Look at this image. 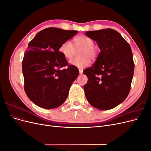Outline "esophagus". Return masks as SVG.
Instances as JSON below:
<instances>
[{
	"mask_svg": "<svg viewBox=\"0 0 151 151\" xmlns=\"http://www.w3.org/2000/svg\"><path fill=\"white\" fill-rule=\"evenodd\" d=\"M79 74H83V70H82V69H79Z\"/></svg>",
	"mask_w": 151,
	"mask_h": 151,
	"instance_id": "obj_1",
	"label": "esophagus"
}]
</instances>
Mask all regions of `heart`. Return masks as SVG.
I'll use <instances>...</instances> for the list:
<instances>
[{
    "instance_id": "b5f03b06",
    "label": "heart",
    "mask_w": 151,
    "mask_h": 151,
    "mask_svg": "<svg viewBox=\"0 0 151 151\" xmlns=\"http://www.w3.org/2000/svg\"><path fill=\"white\" fill-rule=\"evenodd\" d=\"M75 45L70 40L63 42L59 47V52L62 55L70 59L74 57L76 49L80 51L79 57H76L69 61L70 64L79 68L88 66L91 63V58L95 59L98 55V50L94 47V41L88 36L82 35L74 38Z\"/></svg>"
}]
</instances>
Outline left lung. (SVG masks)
Returning <instances> with one entry per match:
<instances>
[{"label":"left lung","instance_id":"8db88e82","mask_svg":"<svg viewBox=\"0 0 151 151\" xmlns=\"http://www.w3.org/2000/svg\"><path fill=\"white\" fill-rule=\"evenodd\" d=\"M101 50L94 64L83 73L86 98L94 108L108 110L116 107L129 94L134 72L131 47L118 32L108 28L86 31Z\"/></svg>","mask_w":151,"mask_h":151}]
</instances>
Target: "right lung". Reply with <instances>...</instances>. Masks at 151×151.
Wrapping results in <instances>:
<instances>
[{
  "label": "right lung",
  "instance_id": "obj_1",
  "mask_svg": "<svg viewBox=\"0 0 151 151\" xmlns=\"http://www.w3.org/2000/svg\"><path fill=\"white\" fill-rule=\"evenodd\" d=\"M77 33L48 28L40 31L29 43L22 63L24 91L37 106L53 109L66 100L72 83L79 76V70L68 64L59 47Z\"/></svg>",
  "mask_w": 151,
  "mask_h": 151
}]
</instances>
